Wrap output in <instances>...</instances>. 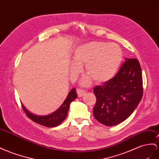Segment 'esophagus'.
<instances>
[{
	"instance_id": "1",
	"label": "esophagus",
	"mask_w": 159,
	"mask_h": 159,
	"mask_svg": "<svg viewBox=\"0 0 159 159\" xmlns=\"http://www.w3.org/2000/svg\"><path fill=\"white\" fill-rule=\"evenodd\" d=\"M85 90L82 89H80V88H78L77 89V93H78V96L79 97L81 96H83L85 93Z\"/></svg>"
}]
</instances>
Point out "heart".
Wrapping results in <instances>:
<instances>
[{"label": "heart", "mask_w": 159, "mask_h": 159, "mask_svg": "<svg viewBox=\"0 0 159 159\" xmlns=\"http://www.w3.org/2000/svg\"><path fill=\"white\" fill-rule=\"evenodd\" d=\"M123 59V51L116 43L93 41L77 48L73 60L78 66L85 65V71L88 75L82 83L88 84L89 78L96 82L108 81L116 74ZM71 75L76 78L80 71L74 64L70 67Z\"/></svg>", "instance_id": "b5f03b06"}]
</instances>
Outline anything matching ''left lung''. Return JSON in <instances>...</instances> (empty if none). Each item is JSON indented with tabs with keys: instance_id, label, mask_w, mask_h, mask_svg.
Wrapping results in <instances>:
<instances>
[{
	"instance_id": "left-lung-1",
	"label": "left lung",
	"mask_w": 159,
	"mask_h": 159,
	"mask_svg": "<svg viewBox=\"0 0 159 159\" xmlns=\"http://www.w3.org/2000/svg\"><path fill=\"white\" fill-rule=\"evenodd\" d=\"M93 116L105 126L122 122L139 105L143 94L142 70L135 58L126 59L112 78L93 88Z\"/></svg>"
}]
</instances>
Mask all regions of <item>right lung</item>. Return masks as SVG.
I'll list each match as a JSON object with an SVG mask.
<instances>
[{
	"mask_svg": "<svg viewBox=\"0 0 159 159\" xmlns=\"http://www.w3.org/2000/svg\"><path fill=\"white\" fill-rule=\"evenodd\" d=\"M76 98L77 94L75 88H74L68 93V96L66 98V100L64 101L62 105L60 106V108L57 111H55L53 114L48 116H43L35 115L29 112L23 104L21 106H22V108L24 112L27 116V117L32 120L33 122L42 126L52 128L59 125L66 118L67 116V111L70 108V103L72 101H74Z\"/></svg>",
	"mask_w": 159,
	"mask_h": 159,
	"instance_id": "right-lung-1",
	"label": "right lung"
}]
</instances>
